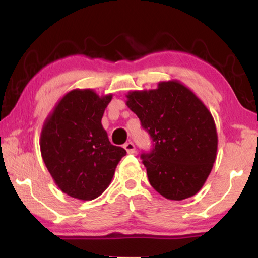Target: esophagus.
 I'll list each match as a JSON object with an SVG mask.
<instances>
[{
    "label": "esophagus",
    "mask_w": 258,
    "mask_h": 258,
    "mask_svg": "<svg viewBox=\"0 0 258 258\" xmlns=\"http://www.w3.org/2000/svg\"><path fill=\"white\" fill-rule=\"evenodd\" d=\"M124 149L127 151V154H133L135 151V146L133 145V142H127L124 145Z\"/></svg>",
    "instance_id": "esophagus-1"
}]
</instances>
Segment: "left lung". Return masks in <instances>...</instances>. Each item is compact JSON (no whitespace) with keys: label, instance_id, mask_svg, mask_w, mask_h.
<instances>
[{"label":"left lung","instance_id":"1","mask_svg":"<svg viewBox=\"0 0 258 258\" xmlns=\"http://www.w3.org/2000/svg\"><path fill=\"white\" fill-rule=\"evenodd\" d=\"M126 104L154 141L142 163L151 186L163 197L183 200L202 189L217 152V132L211 111L176 80L155 90L131 91Z\"/></svg>","mask_w":258,"mask_h":258}]
</instances>
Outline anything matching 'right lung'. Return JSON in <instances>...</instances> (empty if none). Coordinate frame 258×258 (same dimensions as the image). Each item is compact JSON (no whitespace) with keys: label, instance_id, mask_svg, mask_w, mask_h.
<instances>
[{"label":"right lung","instance_id":"right-lung-1","mask_svg":"<svg viewBox=\"0 0 258 258\" xmlns=\"http://www.w3.org/2000/svg\"><path fill=\"white\" fill-rule=\"evenodd\" d=\"M112 94L72 90L43 125L41 155L59 189L73 198L92 200L107 189L125 149L112 146L101 119Z\"/></svg>","mask_w":258,"mask_h":258}]
</instances>
